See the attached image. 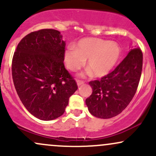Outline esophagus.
Wrapping results in <instances>:
<instances>
[{
  "instance_id": "34e87169",
  "label": "esophagus",
  "mask_w": 156,
  "mask_h": 156,
  "mask_svg": "<svg viewBox=\"0 0 156 156\" xmlns=\"http://www.w3.org/2000/svg\"><path fill=\"white\" fill-rule=\"evenodd\" d=\"M83 83H84V82L82 81V80H77V84H78V87H80V86L83 85Z\"/></svg>"
}]
</instances>
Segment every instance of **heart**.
Here are the masks:
<instances>
[{
    "label": "heart",
    "instance_id": "b5f03b06",
    "mask_svg": "<svg viewBox=\"0 0 156 156\" xmlns=\"http://www.w3.org/2000/svg\"><path fill=\"white\" fill-rule=\"evenodd\" d=\"M121 55L119 46L114 42L98 38L80 39L76 48L69 47L64 52V63L68 69L76 72L87 61V67L97 78L108 74L115 67Z\"/></svg>",
    "mask_w": 156,
    "mask_h": 156
}]
</instances>
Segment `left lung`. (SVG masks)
Returning a JSON list of instances; mask_svg holds the SVG:
<instances>
[{
	"instance_id": "1",
	"label": "left lung",
	"mask_w": 156,
	"mask_h": 156,
	"mask_svg": "<svg viewBox=\"0 0 156 156\" xmlns=\"http://www.w3.org/2000/svg\"><path fill=\"white\" fill-rule=\"evenodd\" d=\"M140 48H131L114 71L89 85L92 93L86 99L89 112L94 117L109 119L119 114L135 95L142 70Z\"/></svg>"
}]
</instances>
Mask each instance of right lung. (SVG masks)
I'll use <instances>...</instances> for the list:
<instances>
[{"mask_svg":"<svg viewBox=\"0 0 156 156\" xmlns=\"http://www.w3.org/2000/svg\"><path fill=\"white\" fill-rule=\"evenodd\" d=\"M64 49L59 31L42 29L21 39L14 53L12 73L16 91L27 110L41 120L61 117L78 89L64 67Z\"/></svg>","mask_w":156,"mask_h":156,"instance_id":"1","label":"right lung"}]
</instances>
